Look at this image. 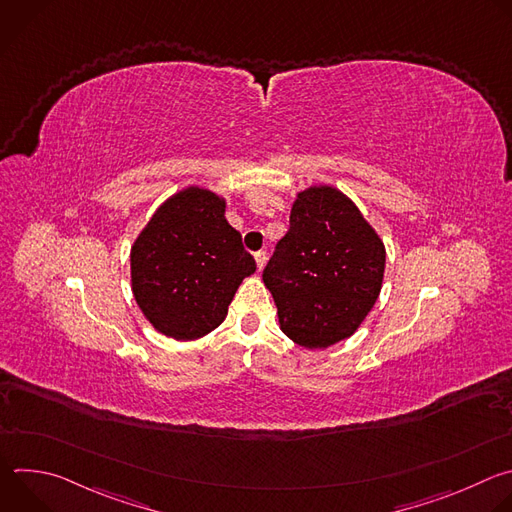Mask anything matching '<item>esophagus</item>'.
<instances>
[{"label":"esophagus","mask_w":512,"mask_h":512,"mask_svg":"<svg viewBox=\"0 0 512 512\" xmlns=\"http://www.w3.org/2000/svg\"><path fill=\"white\" fill-rule=\"evenodd\" d=\"M255 261H257V267L263 269L265 263H267V253H265V251H257V253H255Z\"/></svg>","instance_id":"obj_1"}]
</instances>
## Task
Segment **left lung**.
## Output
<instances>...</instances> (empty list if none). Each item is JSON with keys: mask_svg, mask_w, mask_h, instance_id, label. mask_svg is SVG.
Listing matches in <instances>:
<instances>
[{"mask_svg": "<svg viewBox=\"0 0 512 512\" xmlns=\"http://www.w3.org/2000/svg\"><path fill=\"white\" fill-rule=\"evenodd\" d=\"M385 259L381 237L346 194L332 186L300 192L263 269L281 332L306 348L352 336L381 294Z\"/></svg>", "mask_w": 512, "mask_h": 512, "instance_id": "left-lung-1", "label": "left lung"}]
</instances>
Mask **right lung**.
I'll use <instances>...</instances> for the list:
<instances>
[{"instance_id": "right-lung-1", "label": "right lung", "mask_w": 512, "mask_h": 512, "mask_svg": "<svg viewBox=\"0 0 512 512\" xmlns=\"http://www.w3.org/2000/svg\"><path fill=\"white\" fill-rule=\"evenodd\" d=\"M225 198L188 186L170 196L131 247L133 298L150 324L176 340L221 326L257 265L225 218Z\"/></svg>"}]
</instances>
